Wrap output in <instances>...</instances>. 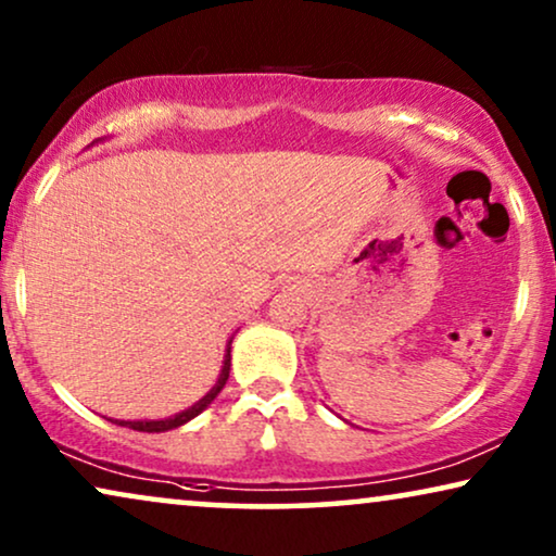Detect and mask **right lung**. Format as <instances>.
<instances>
[{
	"label": "right lung",
	"instance_id": "add662e5",
	"mask_svg": "<svg viewBox=\"0 0 556 556\" xmlns=\"http://www.w3.org/2000/svg\"><path fill=\"white\" fill-rule=\"evenodd\" d=\"M98 141H101V139H98ZM230 344H232V339L227 341V349H225V359H223V369H219V377H217L215 387H212V390H210L207 394H204L202 400H197L192 407L181 409V413L172 415V417H164V420H111V422L121 425V428H131V430H139V432H166V430L181 428V425L189 422V420H194V417L200 415L202 409H207V407L212 405V402H215L217 394L223 392V387L227 384V377H230Z\"/></svg>",
	"mask_w": 556,
	"mask_h": 556
}]
</instances>
